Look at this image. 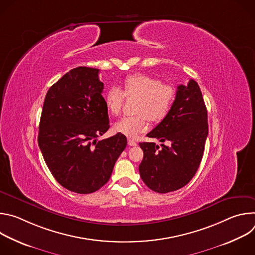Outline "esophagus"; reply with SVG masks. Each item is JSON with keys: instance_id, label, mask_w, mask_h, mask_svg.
I'll return each mask as SVG.
<instances>
[{"instance_id": "esophagus-1", "label": "esophagus", "mask_w": 255, "mask_h": 255, "mask_svg": "<svg viewBox=\"0 0 255 255\" xmlns=\"http://www.w3.org/2000/svg\"><path fill=\"white\" fill-rule=\"evenodd\" d=\"M128 145H130V146H136L137 145V143H136V141L135 140H133V139H128Z\"/></svg>"}]
</instances>
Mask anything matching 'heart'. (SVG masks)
<instances>
[{"label":"heart","instance_id":"heart-1","mask_svg":"<svg viewBox=\"0 0 255 255\" xmlns=\"http://www.w3.org/2000/svg\"><path fill=\"white\" fill-rule=\"evenodd\" d=\"M122 91L114 87L109 90L105 96L107 110L111 115L120 114L124 96L126 98H137L136 116L122 118L114 125L117 133L134 138L141 132L148 129V121L161 122L169 114L176 97L175 89L149 75L134 74L125 78Z\"/></svg>","mask_w":255,"mask_h":255}]
</instances>
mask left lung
Segmentation results:
<instances>
[{
	"label": "left lung",
	"instance_id": "1",
	"mask_svg": "<svg viewBox=\"0 0 255 255\" xmlns=\"http://www.w3.org/2000/svg\"><path fill=\"white\" fill-rule=\"evenodd\" d=\"M147 136L162 144L139 143L144 153L139 165L143 183L159 194L189 184L200 166L208 136L207 109L197 82L177 86L169 114Z\"/></svg>",
	"mask_w": 255,
	"mask_h": 255
}]
</instances>
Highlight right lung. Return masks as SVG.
Masks as SVG:
<instances>
[{"mask_svg":"<svg viewBox=\"0 0 255 255\" xmlns=\"http://www.w3.org/2000/svg\"><path fill=\"white\" fill-rule=\"evenodd\" d=\"M100 70L80 66L48 90L39 123L38 145L57 183L91 194L110 178L127 145L125 135L97 140L110 128Z\"/></svg>","mask_w":255,"mask_h":255,"instance_id":"add662e5","label":"right lung"}]
</instances>
